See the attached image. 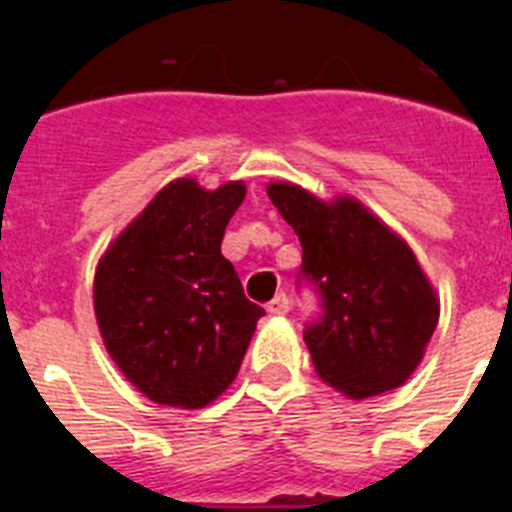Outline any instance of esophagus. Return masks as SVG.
Listing matches in <instances>:
<instances>
[{
  "label": "esophagus",
  "instance_id": "34e87169",
  "mask_svg": "<svg viewBox=\"0 0 512 512\" xmlns=\"http://www.w3.org/2000/svg\"><path fill=\"white\" fill-rule=\"evenodd\" d=\"M266 310H269L271 315H287V312H289V297L284 295V292H279V295L274 297L269 305H266Z\"/></svg>",
  "mask_w": 512,
  "mask_h": 512
}]
</instances>
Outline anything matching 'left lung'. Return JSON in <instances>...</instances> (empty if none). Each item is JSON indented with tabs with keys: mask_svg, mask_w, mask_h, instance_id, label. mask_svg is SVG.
I'll list each match as a JSON object with an SVG mask.
<instances>
[{
	"mask_svg": "<svg viewBox=\"0 0 512 512\" xmlns=\"http://www.w3.org/2000/svg\"><path fill=\"white\" fill-rule=\"evenodd\" d=\"M266 192L300 238V279L320 295L305 328L318 377L354 400L408 382L441 310L408 243L354 197L323 202L289 182Z\"/></svg>",
	"mask_w": 512,
	"mask_h": 512,
	"instance_id": "left-lung-1",
	"label": "left lung"
}]
</instances>
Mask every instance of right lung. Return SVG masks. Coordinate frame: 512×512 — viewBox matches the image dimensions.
Segmentation results:
<instances>
[{
    "label": "right lung",
    "instance_id": "obj_1",
    "mask_svg": "<svg viewBox=\"0 0 512 512\" xmlns=\"http://www.w3.org/2000/svg\"><path fill=\"white\" fill-rule=\"evenodd\" d=\"M246 184L174 179L117 235L94 274L104 348L148 400L197 410L235 379L264 307L220 253Z\"/></svg>",
    "mask_w": 512,
    "mask_h": 512
}]
</instances>
